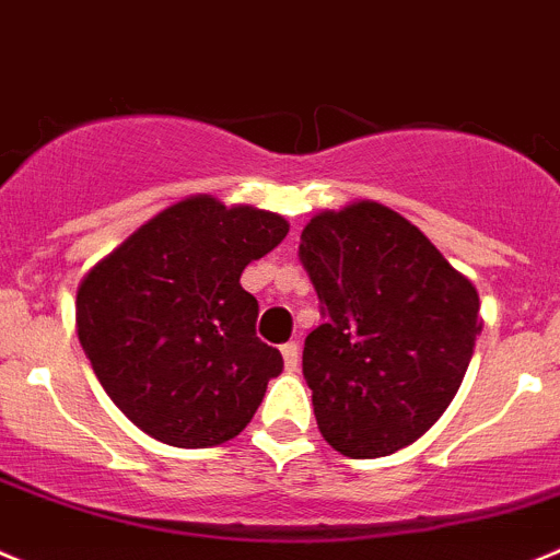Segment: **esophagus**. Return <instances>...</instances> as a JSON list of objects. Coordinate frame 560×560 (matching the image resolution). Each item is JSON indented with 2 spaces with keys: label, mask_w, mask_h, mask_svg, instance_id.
Here are the masks:
<instances>
[{
  "label": "esophagus",
  "mask_w": 560,
  "mask_h": 560,
  "mask_svg": "<svg viewBox=\"0 0 560 560\" xmlns=\"http://www.w3.org/2000/svg\"><path fill=\"white\" fill-rule=\"evenodd\" d=\"M280 351H283L285 371L300 369V343H296V340H289V343H283V346H280Z\"/></svg>",
  "instance_id": "34e87169"
}]
</instances>
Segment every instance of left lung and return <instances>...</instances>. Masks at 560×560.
Instances as JSON below:
<instances>
[{
	"label": "left lung",
	"mask_w": 560,
	"mask_h": 560,
	"mask_svg": "<svg viewBox=\"0 0 560 560\" xmlns=\"http://www.w3.org/2000/svg\"><path fill=\"white\" fill-rule=\"evenodd\" d=\"M300 260L324 318L302 351L318 431L351 459L396 454L454 401L481 329L478 291L380 203L313 217Z\"/></svg>",
	"instance_id": "8db88e82"
}]
</instances>
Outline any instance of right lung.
Masks as SVG:
<instances>
[{"mask_svg":"<svg viewBox=\"0 0 560 560\" xmlns=\"http://www.w3.org/2000/svg\"><path fill=\"white\" fill-rule=\"evenodd\" d=\"M289 222L189 197L88 271L77 329L106 396L175 448H211L253 420L283 354L255 335L244 266L283 242Z\"/></svg>","mask_w":560,"mask_h":560,"instance_id":"1","label":"right lung"}]
</instances>
